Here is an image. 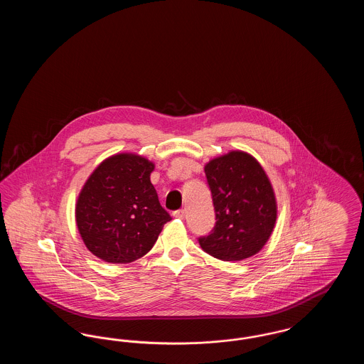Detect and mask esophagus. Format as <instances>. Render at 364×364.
I'll use <instances>...</instances> for the list:
<instances>
[{
    "instance_id": "1",
    "label": "esophagus",
    "mask_w": 364,
    "mask_h": 364,
    "mask_svg": "<svg viewBox=\"0 0 364 364\" xmlns=\"http://www.w3.org/2000/svg\"><path fill=\"white\" fill-rule=\"evenodd\" d=\"M173 215L176 218H178V220H183L186 217V210H183V208L177 210V211H174Z\"/></svg>"
}]
</instances>
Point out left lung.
I'll return each mask as SVG.
<instances>
[{"mask_svg": "<svg viewBox=\"0 0 364 364\" xmlns=\"http://www.w3.org/2000/svg\"><path fill=\"white\" fill-rule=\"evenodd\" d=\"M215 210V225L198 239L208 255L225 262L250 258L269 240L277 203L259 162L244 151H230L205 166Z\"/></svg>", "mask_w": 364, "mask_h": 364, "instance_id": "obj_1", "label": "left lung"}]
</instances>
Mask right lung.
<instances>
[{
  "instance_id": "right-lung-1",
  "label": "right lung",
  "mask_w": 364,
  "mask_h": 364,
  "mask_svg": "<svg viewBox=\"0 0 364 364\" xmlns=\"http://www.w3.org/2000/svg\"><path fill=\"white\" fill-rule=\"evenodd\" d=\"M154 164L136 154H117L88 177L76 203V224L87 248L109 263L146 255L172 220L150 181Z\"/></svg>"
}]
</instances>
